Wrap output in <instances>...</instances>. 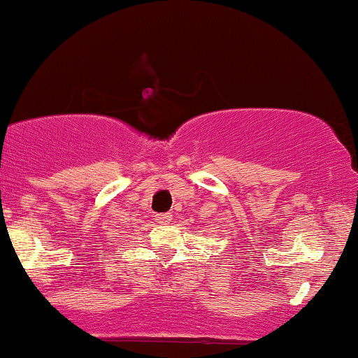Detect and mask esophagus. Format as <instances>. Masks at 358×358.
<instances>
[{
  "mask_svg": "<svg viewBox=\"0 0 358 358\" xmlns=\"http://www.w3.org/2000/svg\"><path fill=\"white\" fill-rule=\"evenodd\" d=\"M155 220L162 223V225H166V223H170L171 220V213H157L155 215Z\"/></svg>",
  "mask_w": 358,
  "mask_h": 358,
  "instance_id": "34e87169",
  "label": "esophagus"
}]
</instances>
